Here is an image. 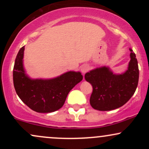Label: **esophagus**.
<instances>
[{
    "instance_id": "34e87169",
    "label": "esophagus",
    "mask_w": 149,
    "mask_h": 149,
    "mask_svg": "<svg viewBox=\"0 0 149 149\" xmlns=\"http://www.w3.org/2000/svg\"><path fill=\"white\" fill-rule=\"evenodd\" d=\"M89 69H90V68H89L88 65H83V66H82L81 68H80V70H81L82 73H85L86 72H88Z\"/></svg>"
}]
</instances>
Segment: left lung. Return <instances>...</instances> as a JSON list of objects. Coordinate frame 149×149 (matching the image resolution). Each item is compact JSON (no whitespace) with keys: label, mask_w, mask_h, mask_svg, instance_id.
<instances>
[{"label":"left lung","mask_w":149,"mask_h":149,"mask_svg":"<svg viewBox=\"0 0 149 149\" xmlns=\"http://www.w3.org/2000/svg\"><path fill=\"white\" fill-rule=\"evenodd\" d=\"M127 71L116 75L107 67L98 68L87 73L85 78L92 85L90 102L99 111H111L127 103L136 91L139 81L137 59L132 49Z\"/></svg>","instance_id":"left-lung-1"}]
</instances>
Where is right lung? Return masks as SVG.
<instances>
[{
    "mask_svg": "<svg viewBox=\"0 0 149 149\" xmlns=\"http://www.w3.org/2000/svg\"><path fill=\"white\" fill-rule=\"evenodd\" d=\"M24 47L19 51L13 69L17 94L26 105L38 113L54 112L64 104L68 94L83 80L80 72L69 71L51 80H31L26 76L22 59Z\"/></svg>",
    "mask_w": 149,
    "mask_h": 149,
    "instance_id": "1",
    "label": "right lung"
}]
</instances>
